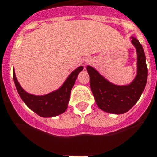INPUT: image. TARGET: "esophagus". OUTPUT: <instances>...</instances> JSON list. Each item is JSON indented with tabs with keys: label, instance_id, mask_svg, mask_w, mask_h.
<instances>
[{
	"label": "esophagus",
	"instance_id": "obj_1",
	"mask_svg": "<svg viewBox=\"0 0 157 157\" xmlns=\"http://www.w3.org/2000/svg\"><path fill=\"white\" fill-rule=\"evenodd\" d=\"M91 62H92V60L90 59V58H87V59L84 61V64H85V65H88V64H89Z\"/></svg>",
	"mask_w": 157,
	"mask_h": 157
}]
</instances>
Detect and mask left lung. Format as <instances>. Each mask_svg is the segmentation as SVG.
I'll return each mask as SVG.
<instances>
[{"label": "left lung", "mask_w": 157, "mask_h": 157, "mask_svg": "<svg viewBox=\"0 0 157 157\" xmlns=\"http://www.w3.org/2000/svg\"><path fill=\"white\" fill-rule=\"evenodd\" d=\"M137 54V75L130 84L117 85L102 76L93 67L88 65L90 86L99 109L107 113L121 114L127 112L141 97L147 82L148 69L144 50L136 38L131 37Z\"/></svg>", "instance_id": "obj_1"}]
</instances>
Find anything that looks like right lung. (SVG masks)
<instances>
[{
  "label": "right lung",
  "instance_id": "1",
  "mask_svg": "<svg viewBox=\"0 0 157 157\" xmlns=\"http://www.w3.org/2000/svg\"><path fill=\"white\" fill-rule=\"evenodd\" d=\"M84 67L80 66L69 74L62 86L54 92L43 95H35L25 92L20 86L13 71V80L19 95L31 111L43 118L58 116L66 111L73 88L80 72Z\"/></svg>",
  "mask_w": 157,
  "mask_h": 157
}]
</instances>
